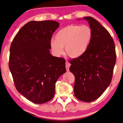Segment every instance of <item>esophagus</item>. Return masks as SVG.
Returning a JSON list of instances; mask_svg holds the SVG:
<instances>
[{
	"mask_svg": "<svg viewBox=\"0 0 123 123\" xmlns=\"http://www.w3.org/2000/svg\"><path fill=\"white\" fill-rule=\"evenodd\" d=\"M71 64L70 63H68V62H66V69L67 71H69V67H70Z\"/></svg>",
	"mask_w": 123,
	"mask_h": 123,
	"instance_id": "obj_1",
	"label": "esophagus"
}]
</instances>
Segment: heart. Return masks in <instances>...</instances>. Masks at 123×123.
Instances as JSON below:
<instances>
[{"label": "heart", "instance_id": "heart-1", "mask_svg": "<svg viewBox=\"0 0 123 123\" xmlns=\"http://www.w3.org/2000/svg\"><path fill=\"white\" fill-rule=\"evenodd\" d=\"M92 36V32L89 27L72 25L59 30L55 36V40H51L50 44L56 55L63 54L65 47L66 54L69 57L76 58L86 52Z\"/></svg>", "mask_w": 123, "mask_h": 123}]
</instances>
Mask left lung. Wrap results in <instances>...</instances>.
Here are the masks:
<instances>
[{
    "label": "left lung",
    "instance_id": "8db88e82",
    "mask_svg": "<svg viewBox=\"0 0 123 123\" xmlns=\"http://www.w3.org/2000/svg\"><path fill=\"white\" fill-rule=\"evenodd\" d=\"M92 32L86 51L71 60L69 71L75 76L74 93L78 99L91 102L99 98L110 86L116 63L114 41L109 32L91 16L83 18Z\"/></svg>",
    "mask_w": 123,
    "mask_h": 123
}]
</instances>
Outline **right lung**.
<instances>
[{
    "mask_svg": "<svg viewBox=\"0 0 123 123\" xmlns=\"http://www.w3.org/2000/svg\"><path fill=\"white\" fill-rule=\"evenodd\" d=\"M59 26L53 20L31 21L20 28L11 44L9 68L15 87L35 104L54 98L55 83L66 71L64 59L49 52L52 34Z\"/></svg>",
    "mask_w": 123,
    "mask_h": 123,
    "instance_id": "obj_1",
    "label": "right lung"
}]
</instances>
